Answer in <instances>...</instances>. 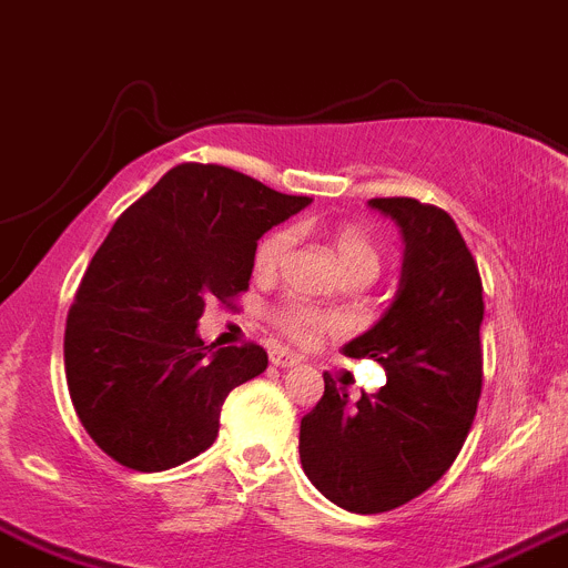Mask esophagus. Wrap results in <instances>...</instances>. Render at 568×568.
<instances>
[{"label":"esophagus","mask_w":568,"mask_h":568,"mask_svg":"<svg viewBox=\"0 0 568 568\" xmlns=\"http://www.w3.org/2000/svg\"><path fill=\"white\" fill-rule=\"evenodd\" d=\"M300 362L302 358L296 356V353H291V349H285V347L272 349V364H277V367H296Z\"/></svg>","instance_id":"34e87169"}]
</instances>
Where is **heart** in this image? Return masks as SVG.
<instances>
[{"label": "heart", "mask_w": 568, "mask_h": 568, "mask_svg": "<svg viewBox=\"0 0 568 568\" xmlns=\"http://www.w3.org/2000/svg\"><path fill=\"white\" fill-rule=\"evenodd\" d=\"M331 243L336 257L342 260L344 272L349 280H375L381 272V246L373 237V232L362 224L344 221L331 230ZM291 246H294V230L291 226H280V230L268 232L260 241L257 252H254V272L260 277H272L283 268L285 257H288ZM274 325L296 344H314L320 342L325 333L336 331V316L327 311L314 308L308 302L288 300L274 311Z\"/></svg>", "instance_id": "b5f03b06"}]
</instances>
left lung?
<instances>
[{
  "label": "left lung",
  "instance_id": "1",
  "mask_svg": "<svg viewBox=\"0 0 568 568\" xmlns=\"http://www.w3.org/2000/svg\"><path fill=\"white\" fill-rule=\"evenodd\" d=\"M404 232V272L386 314L344 356L373 358L386 386L325 395L300 423V459L316 490L349 513L395 510L452 468L481 395V277L445 210L417 199H369Z\"/></svg>",
  "mask_w": 568,
  "mask_h": 568
}]
</instances>
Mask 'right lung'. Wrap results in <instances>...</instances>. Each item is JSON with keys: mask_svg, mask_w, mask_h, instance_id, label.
Returning <instances> with one entry per match:
<instances>
[{"mask_svg": "<svg viewBox=\"0 0 568 568\" xmlns=\"http://www.w3.org/2000/svg\"><path fill=\"white\" fill-rule=\"evenodd\" d=\"M311 204L221 164L184 162L116 219L63 333L72 406L114 463L142 474L206 452L235 386L268 367L260 344L204 347L206 300L248 288L263 232Z\"/></svg>", "mask_w": 568, "mask_h": 568, "instance_id": "add662e5", "label": "right lung"}]
</instances>
